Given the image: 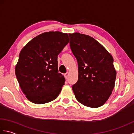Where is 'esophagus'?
Returning a JSON list of instances; mask_svg holds the SVG:
<instances>
[{
  "label": "esophagus",
  "instance_id": "obj_1",
  "mask_svg": "<svg viewBox=\"0 0 134 134\" xmlns=\"http://www.w3.org/2000/svg\"><path fill=\"white\" fill-rule=\"evenodd\" d=\"M64 77H65V78H67V77H68V76H69V72H66L65 74H64Z\"/></svg>",
  "mask_w": 134,
  "mask_h": 134
}]
</instances>
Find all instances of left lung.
Wrapping results in <instances>:
<instances>
[{"mask_svg": "<svg viewBox=\"0 0 134 134\" xmlns=\"http://www.w3.org/2000/svg\"><path fill=\"white\" fill-rule=\"evenodd\" d=\"M69 36L78 65V81L72 86L75 98L86 107H101L115 86L116 72L112 56L92 37L79 33Z\"/></svg>", "mask_w": 134, "mask_h": 134, "instance_id": "left-lung-1", "label": "left lung"}]
</instances>
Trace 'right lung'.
I'll return each mask as SVG.
<instances>
[{
  "mask_svg": "<svg viewBox=\"0 0 134 134\" xmlns=\"http://www.w3.org/2000/svg\"><path fill=\"white\" fill-rule=\"evenodd\" d=\"M69 42L67 33H42L25 45L19 55L15 75L31 102L45 104L58 97L65 78L58 71V56Z\"/></svg>",
  "mask_w": 134,
  "mask_h": 134,
  "instance_id": "add662e5",
  "label": "right lung"
}]
</instances>
